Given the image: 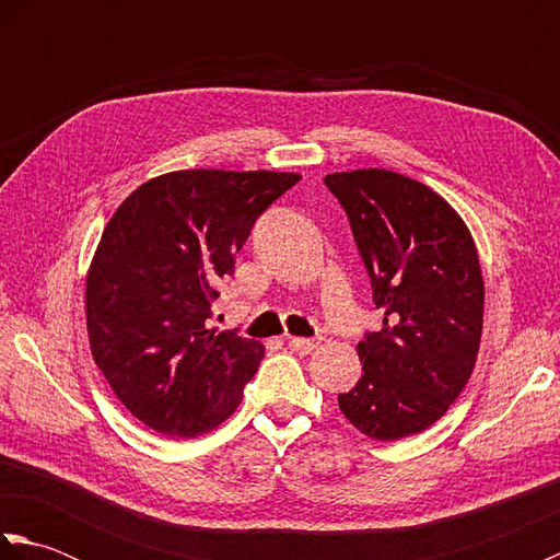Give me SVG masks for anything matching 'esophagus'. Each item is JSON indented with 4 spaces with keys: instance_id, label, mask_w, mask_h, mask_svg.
Instances as JSON below:
<instances>
[{
    "instance_id": "obj_1",
    "label": "esophagus",
    "mask_w": 560,
    "mask_h": 560,
    "mask_svg": "<svg viewBox=\"0 0 560 560\" xmlns=\"http://www.w3.org/2000/svg\"><path fill=\"white\" fill-rule=\"evenodd\" d=\"M289 349L301 353V355H307L317 349V341L315 339H289Z\"/></svg>"
}]
</instances>
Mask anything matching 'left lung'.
<instances>
[{
    "mask_svg": "<svg viewBox=\"0 0 560 560\" xmlns=\"http://www.w3.org/2000/svg\"><path fill=\"white\" fill-rule=\"evenodd\" d=\"M351 223L383 329L359 341L363 375L339 409L373 440L425 431L471 377L483 327L474 237L447 201L407 175L325 177Z\"/></svg>",
    "mask_w": 560,
    "mask_h": 560,
    "instance_id": "obj_1",
    "label": "left lung"
}]
</instances>
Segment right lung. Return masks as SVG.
<instances>
[{"label":"right lung","mask_w":560,"mask_h":560,"mask_svg":"<svg viewBox=\"0 0 560 560\" xmlns=\"http://www.w3.org/2000/svg\"><path fill=\"white\" fill-rule=\"evenodd\" d=\"M299 180L273 171L165 173L105 225L86 277L91 353L151 431L195 438L241 404L265 347L205 323L257 217Z\"/></svg>","instance_id":"obj_1"}]
</instances>
